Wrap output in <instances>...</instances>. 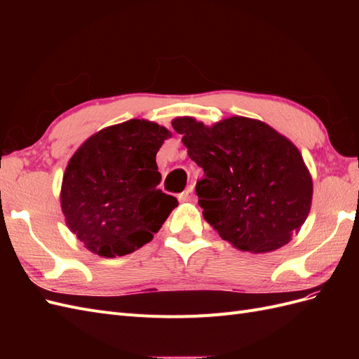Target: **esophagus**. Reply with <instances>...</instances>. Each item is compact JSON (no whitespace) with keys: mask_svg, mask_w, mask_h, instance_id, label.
Instances as JSON below:
<instances>
[{"mask_svg":"<svg viewBox=\"0 0 359 359\" xmlns=\"http://www.w3.org/2000/svg\"><path fill=\"white\" fill-rule=\"evenodd\" d=\"M180 201H181V202H191V201H194V190H193V186H190L186 191L180 194Z\"/></svg>","mask_w":359,"mask_h":359,"instance_id":"1","label":"esophagus"}]
</instances>
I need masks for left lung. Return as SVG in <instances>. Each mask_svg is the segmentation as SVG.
Masks as SVG:
<instances>
[{"instance_id": "8db88e82", "label": "left lung", "mask_w": 359, "mask_h": 359, "mask_svg": "<svg viewBox=\"0 0 359 359\" xmlns=\"http://www.w3.org/2000/svg\"><path fill=\"white\" fill-rule=\"evenodd\" d=\"M189 157L203 169L196 184L203 219L224 241L250 253L286 245L311 208L313 180L299 149L264 121L229 116L205 126L172 119Z\"/></svg>"}]
</instances>
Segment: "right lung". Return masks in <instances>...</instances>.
<instances>
[{
  "label": "right lung",
  "instance_id": "obj_1",
  "mask_svg": "<svg viewBox=\"0 0 359 359\" xmlns=\"http://www.w3.org/2000/svg\"><path fill=\"white\" fill-rule=\"evenodd\" d=\"M172 133L147 119L102 128L76 149L61 184V210L85 248L102 257L153 240L178 201L157 189L160 147Z\"/></svg>",
  "mask_w": 359,
  "mask_h": 359
}]
</instances>
